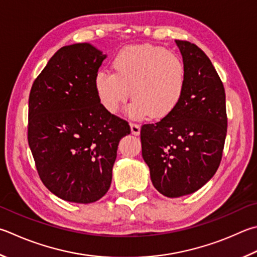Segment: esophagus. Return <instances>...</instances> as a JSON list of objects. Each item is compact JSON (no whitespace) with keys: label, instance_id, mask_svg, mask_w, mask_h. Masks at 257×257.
I'll return each instance as SVG.
<instances>
[{"label":"esophagus","instance_id":"34e87169","mask_svg":"<svg viewBox=\"0 0 257 257\" xmlns=\"http://www.w3.org/2000/svg\"><path fill=\"white\" fill-rule=\"evenodd\" d=\"M130 130H132V134L135 136H138L141 134V125L137 123H130Z\"/></svg>","mask_w":257,"mask_h":257}]
</instances>
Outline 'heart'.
Segmentation results:
<instances>
[{"instance_id":"1","label":"heart","mask_w":257,"mask_h":257,"mask_svg":"<svg viewBox=\"0 0 257 257\" xmlns=\"http://www.w3.org/2000/svg\"><path fill=\"white\" fill-rule=\"evenodd\" d=\"M114 73L100 71L94 77L102 106L116 113L132 96L127 113L133 119L165 118L176 109L185 90L186 73L180 56L151 45L129 46L112 60Z\"/></svg>"}]
</instances>
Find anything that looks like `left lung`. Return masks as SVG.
<instances>
[{
    "mask_svg": "<svg viewBox=\"0 0 257 257\" xmlns=\"http://www.w3.org/2000/svg\"><path fill=\"white\" fill-rule=\"evenodd\" d=\"M175 44L186 73L183 97L171 114L141 130L152 183L167 198L193 193L211 179L227 134L225 88L212 63L198 46Z\"/></svg>",
    "mask_w": 257,
    "mask_h": 257,
    "instance_id": "8db88e82",
    "label": "left lung"
}]
</instances>
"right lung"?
<instances>
[{
  "instance_id": "add662e5",
  "label": "right lung",
  "mask_w": 257,
  "mask_h": 257,
  "mask_svg": "<svg viewBox=\"0 0 257 257\" xmlns=\"http://www.w3.org/2000/svg\"><path fill=\"white\" fill-rule=\"evenodd\" d=\"M106 55L84 43L60 48L32 84L28 142L41 181L68 202L92 203L108 192L127 121L97 99L94 77Z\"/></svg>"
}]
</instances>
